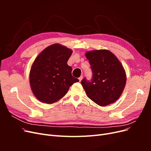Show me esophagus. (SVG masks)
Masks as SVG:
<instances>
[{"mask_svg": "<svg viewBox=\"0 0 151 151\" xmlns=\"http://www.w3.org/2000/svg\"><path fill=\"white\" fill-rule=\"evenodd\" d=\"M83 76H81L80 77H79V82H81V81H82V79H83Z\"/></svg>", "mask_w": 151, "mask_h": 151, "instance_id": "34e87169", "label": "esophagus"}]
</instances>
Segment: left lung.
Instances as JSON below:
<instances>
[{
  "label": "left lung",
  "mask_w": 151,
  "mask_h": 151,
  "mask_svg": "<svg viewBox=\"0 0 151 151\" xmlns=\"http://www.w3.org/2000/svg\"><path fill=\"white\" fill-rule=\"evenodd\" d=\"M86 57L93 71L91 82L85 78L81 81L87 96L101 106L115 102L124 90L127 81L121 62L108 50L87 52Z\"/></svg>",
  "instance_id": "obj_1"
}]
</instances>
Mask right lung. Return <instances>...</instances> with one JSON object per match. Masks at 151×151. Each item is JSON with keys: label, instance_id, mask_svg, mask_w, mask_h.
<instances>
[{"label": "right lung", "instance_id": "right-lung-1", "mask_svg": "<svg viewBox=\"0 0 151 151\" xmlns=\"http://www.w3.org/2000/svg\"><path fill=\"white\" fill-rule=\"evenodd\" d=\"M72 50L55 43L45 48L35 58L29 72V84L40 101L52 104L62 98L70 87L79 82L72 76L67 62Z\"/></svg>", "mask_w": 151, "mask_h": 151}]
</instances>
